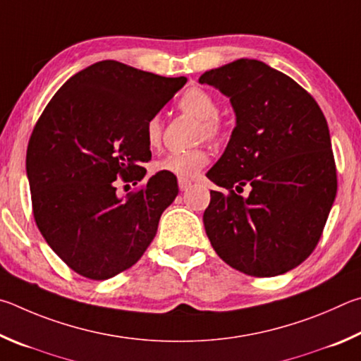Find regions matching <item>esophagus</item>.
I'll list each match as a JSON object with an SVG mask.
<instances>
[{
	"instance_id": "1",
	"label": "esophagus",
	"mask_w": 361,
	"mask_h": 361,
	"mask_svg": "<svg viewBox=\"0 0 361 361\" xmlns=\"http://www.w3.org/2000/svg\"><path fill=\"white\" fill-rule=\"evenodd\" d=\"M177 184H179V188L182 192H185V190H188V188L192 187V180H188V179H179V182H177Z\"/></svg>"
}]
</instances>
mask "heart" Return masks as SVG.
<instances>
[{
  "label": "heart",
  "instance_id": "1",
  "mask_svg": "<svg viewBox=\"0 0 361 361\" xmlns=\"http://www.w3.org/2000/svg\"><path fill=\"white\" fill-rule=\"evenodd\" d=\"M179 109L198 118L197 139H209L217 141L224 136L225 123L219 116V103L209 92L203 88H190L179 99ZM145 141L152 149L160 147L163 139V120L160 116H154L145 123ZM209 163V154L203 147H193L187 150L171 152L166 157L155 163V169L160 173L173 174L179 179L197 176L206 164Z\"/></svg>",
  "mask_w": 361,
  "mask_h": 361
}]
</instances>
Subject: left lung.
<instances>
[{
  "mask_svg": "<svg viewBox=\"0 0 361 361\" xmlns=\"http://www.w3.org/2000/svg\"><path fill=\"white\" fill-rule=\"evenodd\" d=\"M201 84L230 98L236 126L207 177L206 235L231 268L287 273L312 254L336 198V164L324 112L305 88L258 60L206 71ZM249 185L247 197L238 195Z\"/></svg>",
  "mask_w": 361,
  "mask_h": 361,
  "instance_id": "obj_1",
  "label": "left lung"
}]
</instances>
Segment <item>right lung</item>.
Returning a JSON list of instances; mask_svg holds the SVG:
<instances>
[{
	"label": "right lung",
	"mask_w": 361,
	"mask_h": 361,
	"mask_svg": "<svg viewBox=\"0 0 361 361\" xmlns=\"http://www.w3.org/2000/svg\"><path fill=\"white\" fill-rule=\"evenodd\" d=\"M116 60L69 78L31 133L27 176L37 228L75 273L104 281L131 268L177 197L176 176L157 173L141 190L117 197V184L144 179L152 154L145 123L185 85Z\"/></svg>",
	"instance_id": "1"
}]
</instances>
